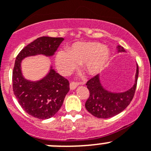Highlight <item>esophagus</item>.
<instances>
[{
    "label": "esophagus",
    "instance_id": "1",
    "mask_svg": "<svg viewBox=\"0 0 151 151\" xmlns=\"http://www.w3.org/2000/svg\"><path fill=\"white\" fill-rule=\"evenodd\" d=\"M77 85H78V84H77V83H75V82H71V83H70V89H71V90L74 89V88H77Z\"/></svg>",
    "mask_w": 151,
    "mask_h": 151
}]
</instances>
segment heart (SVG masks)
Segmentation results:
<instances>
[{
	"label": "heart",
	"instance_id": "obj_1",
	"mask_svg": "<svg viewBox=\"0 0 151 151\" xmlns=\"http://www.w3.org/2000/svg\"><path fill=\"white\" fill-rule=\"evenodd\" d=\"M109 59V51L101 43L95 42H75L66 51H60L56 56V64L61 73L68 74L82 65L88 75H96L106 67Z\"/></svg>",
	"mask_w": 151,
	"mask_h": 151
}]
</instances>
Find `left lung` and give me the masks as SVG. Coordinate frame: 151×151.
Returning <instances> with one entry per match:
<instances>
[{
	"instance_id": "8db88e82",
	"label": "left lung",
	"mask_w": 151,
	"mask_h": 151,
	"mask_svg": "<svg viewBox=\"0 0 151 151\" xmlns=\"http://www.w3.org/2000/svg\"><path fill=\"white\" fill-rule=\"evenodd\" d=\"M118 52H125L123 47L118 45ZM139 66L136 65L135 83L133 87L124 92H112L104 88L100 80V75L95 76L87 82L89 97L85 104L89 113L98 118H108L124 110L133 100L137 85Z\"/></svg>"
}]
</instances>
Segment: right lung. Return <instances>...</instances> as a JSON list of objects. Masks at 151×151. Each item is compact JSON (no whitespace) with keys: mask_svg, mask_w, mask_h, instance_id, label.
I'll return each mask as SVG.
<instances>
[{"mask_svg":"<svg viewBox=\"0 0 151 151\" xmlns=\"http://www.w3.org/2000/svg\"><path fill=\"white\" fill-rule=\"evenodd\" d=\"M63 40L60 37L38 38L24 47L15 60L12 71L14 95L27 113L39 119L50 118L58 112L69 91V82L56 73L52 65L41 80H27L22 74V62L28 56H53Z\"/></svg>","mask_w":151,"mask_h":151,"instance_id":"right-lung-1","label":"right lung"}]
</instances>
